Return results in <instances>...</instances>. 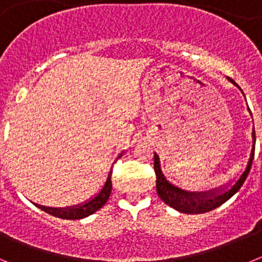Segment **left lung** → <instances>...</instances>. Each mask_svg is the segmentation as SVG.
Wrapping results in <instances>:
<instances>
[{
  "label": "left lung",
  "mask_w": 262,
  "mask_h": 262,
  "mask_svg": "<svg viewBox=\"0 0 262 262\" xmlns=\"http://www.w3.org/2000/svg\"><path fill=\"white\" fill-rule=\"evenodd\" d=\"M228 81L231 84H233L235 86L239 88V85L236 84L235 81L231 80L230 77ZM240 89V88H239ZM240 92L243 93V90L240 89ZM244 96V93H243ZM249 114H251V110H249ZM252 115V114H251ZM252 145L251 151H249V157L248 161H247V165L243 169L240 174L236 176L235 178L230 180L227 184L221 185L219 187H214V189H210V190L205 191H189L181 189V187L176 186L172 182L166 180V177L164 176L163 170H161V161H160L159 155L155 154V172H156V190L159 196L168 206H170L172 209L177 210L180 212H184V214H203V212L211 211V210L216 209L221 205H223L226 201H228L236 191L239 190L242 185L244 184L245 178L248 176L249 170H251L252 161H253L254 156V144H256V134H254V127L252 126Z\"/></svg>",
  "instance_id": "1"
}]
</instances>
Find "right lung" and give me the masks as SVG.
I'll list each match as a JSON object with an SVG mask.
<instances>
[{
  "instance_id": "1",
  "label": "right lung",
  "mask_w": 262,
  "mask_h": 262,
  "mask_svg": "<svg viewBox=\"0 0 262 262\" xmlns=\"http://www.w3.org/2000/svg\"><path fill=\"white\" fill-rule=\"evenodd\" d=\"M124 152L119 155L118 157H120ZM111 169L108 172L107 178H106L105 184L101 187V190L96 194L94 196H92L89 201H85V202L80 203V205L69 206V207H47V206H41L38 203H34L36 207H39L40 210L46 211L47 214L53 215L56 217H61V219H69V221H76V219H84V217L89 216V215L94 214L97 210H99L107 202L108 196L111 193Z\"/></svg>"
}]
</instances>
